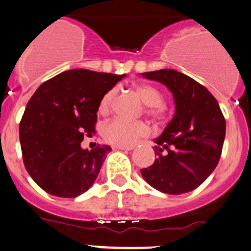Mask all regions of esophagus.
<instances>
[{"label": "esophagus", "instance_id": "1", "mask_svg": "<svg viewBox=\"0 0 251 251\" xmlns=\"http://www.w3.org/2000/svg\"><path fill=\"white\" fill-rule=\"evenodd\" d=\"M112 148H114V150H121V151H131L134 148V146H118V145H114Z\"/></svg>", "mask_w": 251, "mask_h": 251}]
</instances>
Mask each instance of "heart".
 Listing matches in <instances>:
<instances>
[{"mask_svg": "<svg viewBox=\"0 0 251 251\" xmlns=\"http://www.w3.org/2000/svg\"><path fill=\"white\" fill-rule=\"evenodd\" d=\"M136 92L141 97L142 101L147 105V114L152 117L161 118L165 115L163 94L157 87L148 83H139L135 86ZM117 96V88L112 87L103 94L99 100V114L106 115L111 110L112 104ZM100 133L105 141L118 146L133 145L137 139L146 136L150 133V128L141 121H126L123 118H112L101 126Z\"/></svg>", "mask_w": 251, "mask_h": 251, "instance_id": "b5f03b06", "label": "heart"}]
</instances>
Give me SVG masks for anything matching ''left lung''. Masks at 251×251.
I'll use <instances>...</instances> for the list:
<instances>
[{"label": "left lung", "instance_id": "8db88e82", "mask_svg": "<svg viewBox=\"0 0 251 251\" xmlns=\"http://www.w3.org/2000/svg\"><path fill=\"white\" fill-rule=\"evenodd\" d=\"M174 94L176 112L158 139L157 159L141 175L148 184L171 195L201 185L218 165L226 123L217 99L201 83L174 69L144 73Z\"/></svg>", "mask_w": 251, "mask_h": 251}]
</instances>
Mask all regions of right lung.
<instances>
[{
  "instance_id": "add662e5",
  "label": "right lung",
  "mask_w": 251,
  "mask_h": 251,
  "mask_svg": "<svg viewBox=\"0 0 251 251\" xmlns=\"http://www.w3.org/2000/svg\"><path fill=\"white\" fill-rule=\"evenodd\" d=\"M126 75L73 69L43 82L20 121L21 152L29 176L58 198H76L98 177L109 146L82 150L96 131L103 94Z\"/></svg>"
}]
</instances>
